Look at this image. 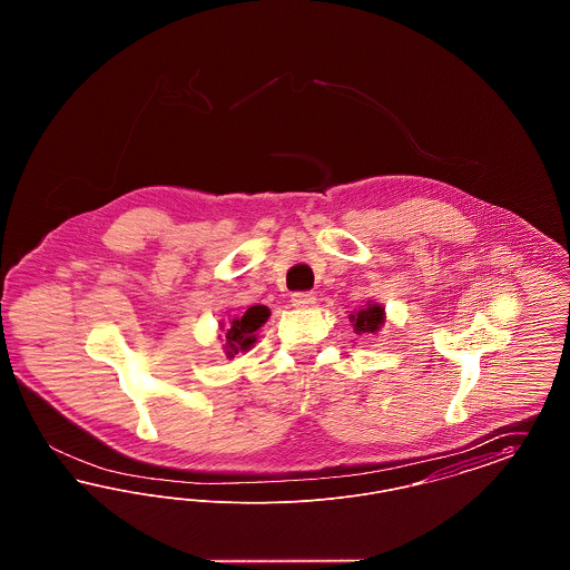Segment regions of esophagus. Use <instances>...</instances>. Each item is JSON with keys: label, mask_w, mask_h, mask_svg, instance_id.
I'll return each instance as SVG.
<instances>
[{"label": "esophagus", "mask_w": 570, "mask_h": 570, "mask_svg": "<svg viewBox=\"0 0 570 570\" xmlns=\"http://www.w3.org/2000/svg\"><path fill=\"white\" fill-rule=\"evenodd\" d=\"M291 301L295 307H309L316 303V297H314V293H295Z\"/></svg>", "instance_id": "1"}]
</instances>
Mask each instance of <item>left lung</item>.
<instances>
[{
	"mask_svg": "<svg viewBox=\"0 0 570 570\" xmlns=\"http://www.w3.org/2000/svg\"><path fill=\"white\" fill-rule=\"evenodd\" d=\"M351 323L354 325V331L361 333H376L380 326L384 325V307L379 303H367L365 309H358L351 316Z\"/></svg>",
	"mask_w": 570,
	"mask_h": 570,
	"instance_id": "obj_1",
	"label": "left lung"
}]
</instances>
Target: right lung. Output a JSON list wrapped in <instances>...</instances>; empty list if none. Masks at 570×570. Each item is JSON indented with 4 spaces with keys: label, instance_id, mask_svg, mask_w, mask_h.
Returning a JSON list of instances; mask_svg holds the SVG:
<instances>
[{
    "label": "right lung",
    "instance_id": "obj_1",
    "mask_svg": "<svg viewBox=\"0 0 570 570\" xmlns=\"http://www.w3.org/2000/svg\"><path fill=\"white\" fill-rule=\"evenodd\" d=\"M272 316L267 305H252L245 309L242 316H235L228 325H222L224 328V353L228 358H233L235 354L245 353L252 348V344L256 342V331L267 323V318Z\"/></svg>",
    "mask_w": 570,
    "mask_h": 570
}]
</instances>
